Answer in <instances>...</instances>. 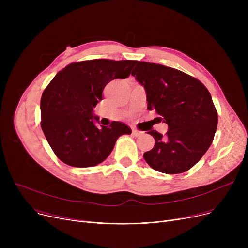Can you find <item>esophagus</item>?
<instances>
[{"label":"esophagus","mask_w":248,"mask_h":248,"mask_svg":"<svg viewBox=\"0 0 248 248\" xmlns=\"http://www.w3.org/2000/svg\"><path fill=\"white\" fill-rule=\"evenodd\" d=\"M141 135H142V132L139 131V129H137V128H133V136L134 137H140Z\"/></svg>","instance_id":"1"}]
</instances>
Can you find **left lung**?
I'll return each instance as SVG.
<instances>
[{
  "mask_svg": "<svg viewBox=\"0 0 248 248\" xmlns=\"http://www.w3.org/2000/svg\"><path fill=\"white\" fill-rule=\"evenodd\" d=\"M132 75L146 88L148 109L169 126L164 136L148 133L155 142L144 154L146 162L165 174L188 171L209 149L217 128L210 93L197 78L162 64L140 61Z\"/></svg>",
  "mask_w": 248,
  "mask_h": 248,
  "instance_id": "obj_1",
  "label": "left lung"
}]
</instances>
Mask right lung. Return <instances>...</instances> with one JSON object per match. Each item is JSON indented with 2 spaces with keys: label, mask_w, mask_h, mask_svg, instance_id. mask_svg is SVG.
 Segmentation results:
<instances>
[{
  "label": "right lung",
  "mask_w": 248,
  "mask_h": 248,
  "mask_svg": "<svg viewBox=\"0 0 248 248\" xmlns=\"http://www.w3.org/2000/svg\"><path fill=\"white\" fill-rule=\"evenodd\" d=\"M137 60L93 59L72 62L60 70L41 97V127L56 157L72 167H93L106 160L122 135L132 129L121 122L97 127L93 108L113 79H124Z\"/></svg>",
  "instance_id": "1"
}]
</instances>
